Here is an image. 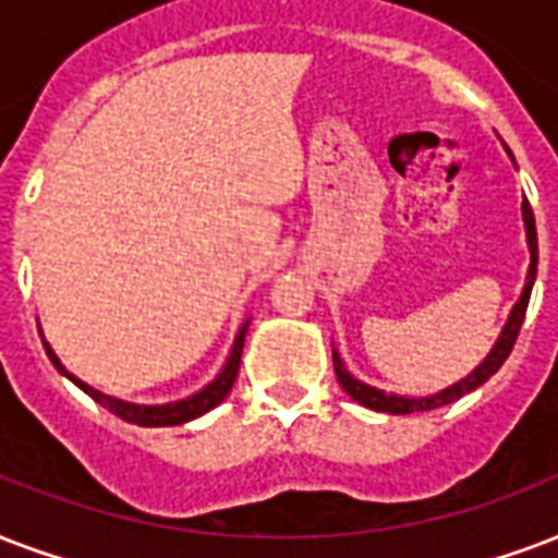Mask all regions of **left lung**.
I'll return each instance as SVG.
<instances>
[{"instance_id":"1","label":"left lung","mask_w":558,"mask_h":558,"mask_svg":"<svg viewBox=\"0 0 558 558\" xmlns=\"http://www.w3.org/2000/svg\"><path fill=\"white\" fill-rule=\"evenodd\" d=\"M524 222H526V242H530V271H526V287L521 292V301L515 304L512 310V316L506 322L504 333L497 339V345L492 348V354L483 360V365H477L474 372L468 374L465 380L453 383L450 389L445 392L433 395V398H398V395H386L380 389H372V386H365V383L354 380L348 368L342 365L339 354L333 351V372H336V380L339 386L345 389L356 403H363L368 410H377V412H392V415H407V412H424V410H436V407H445L450 401H459L462 395L474 392L477 386L492 377V374L506 363V356L512 354V345H515L518 333H521V325H524V316H526V304H530V292H533V280H535V266H538V236H535V216H533V207L530 202L524 198Z\"/></svg>"}]
</instances>
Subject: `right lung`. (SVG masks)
Here are the masks:
<instances>
[{"label": "right lung", "mask_w": 558, "mask_h": 558, "mask_svg": "<svg viewBox=\"0 0 558 558\" xmlns=\"http://www.w3.org/2000/svg\"><path fill=\"white\" fill-rule=\"evenodd\" d=\"M245 330H248V322L240 327V333H236V342H233V351L228 356V363H225L222 374L210 383V386H204L202 392H195L193 398H186V401H175V403H163V407H140V403H125V401H117V398H110V395H101L96 392L93 386L87 383H81L78 377H72L66 368L61 365V360L54 356V351L49 348V342H43L46 348V356L52 360V365L63 377H70L78 389L90 395L93 401L101 403L105 410H110L113 415H119L122 421L128 424H140V427H175V424H184V421H193L198 415H204L207 410H213L216 403H222L231 392L233 380H236V372H240V356H242V345H245Z\"/></svg>", "instance_id": "obj_1"}]
</instances>
